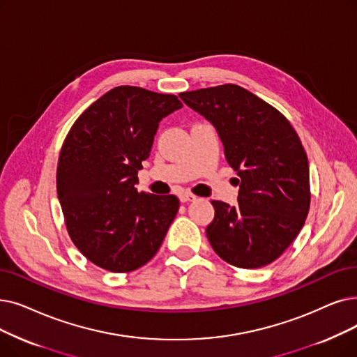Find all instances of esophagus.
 Listing matches in <instances>:
<instances>
[{"label": "esophagus", "instance_id": "1", "mask_svg": "<svg viewBox=\"0 0 357 357\" xmlns=\"http://www.w3.org/2000/svg\"><path fill=\"white\" fill-rule=\"evenodd\" d=\"M197 197L191 192H182L179 194V199L182 201V203H188V201H194Z\"/></svg>", "mask_w": 357, "mask_h": 357}]
</instances>
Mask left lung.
<instances>
[{
	"mask_svg": "<svg viewBox=\"0 0 357 357\" xmlns=\"http://www.w3.org/2000/svg\"><path fill=\"white\" fill-rule=\"evenodd\" d=\"M219 132L239 183L238 206L213 199L206 234L239 268L271 264L299 235L311 204L309 165L298 132L274 106L236 84L179 93Z\"/></svg>",
	"mask_w": 357,
	"mask_h": 357,
	"instance_id": "obj_1",
	"label": "left lung"
}]
</instances>
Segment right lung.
I'll list each match as a JSON object with an SVG mask.
<instances>
[{"mask_svg": "<svg viewBox=\"0 0 357 357\" xmlns=\"http://www.w3.org/2000/svg\"><path fill=\"white\" fill-rule=\"evenodd\" d=\"M181 106L175 95L118 86L70 128L59 151L56 192L73 243L95 266L130 273L159 251L179 199L138 192L137 172L160 119Z\"/></svg>", "mask_w": 357, "mask_h": 357, "instance_id": "obj_1", "label": "right lung"}]
</instances>
